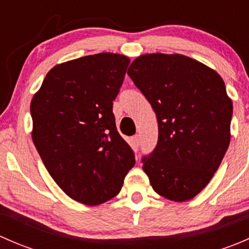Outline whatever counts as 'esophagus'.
<instances>
[{
  "label": "esophagus",
  "instance_id": "34e87169",
  "mask_svg": "<svg viewBox=\"0 0 249 249\" xmlns=\"http://www.w3.org/2000/svg\"><path fill=\"white\" fill-rule=\"evenodd\" d=\"M132 140H134L135 144H136V145H140V142H141V137H140V135H139V134H136V135H135V136L132 137Z\"/></svg>",
  "mask_w": 249,
  "mask_h": 249
}]
</instances>
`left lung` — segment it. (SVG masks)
<instances>
[{"label": "left lung", "instance_id": "left-lung-1", "mask_svg": "<svg viewBox=\"0 0 249 249\" xmlns=\"http://www.w3.org/2000/svg\"><path fill=\"white\" fill-rule=\"evenodd\" d=\"M127 74L157 114L159 139L142 158L153 189L172 201L193 199L208 184L230 143L232 102L222 77L179 54H145Z\"/></svg>", "mask_w": 249, "mask_h": 249}]
</instances>
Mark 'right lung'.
Masks as SVG:
<instances>
[{"instance_id":"obj_1","label":"right lung","mask_w":249,"mask_h":249,"mask_svg":"<svg viewBox=\"0 0 249 249\" xmlns=\"http://www.w3.org/2000/svg\"><path fill=\"white\" fill-rule=\"evenodd\" d=\"M129 64L124 55L100 53L56 65L31 101L32 141L44 166L84 205L114 197L135 165L113 114Z\"/></svg>"}]
</instances>
